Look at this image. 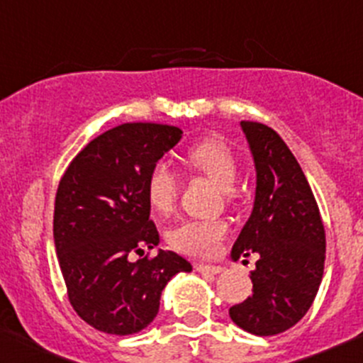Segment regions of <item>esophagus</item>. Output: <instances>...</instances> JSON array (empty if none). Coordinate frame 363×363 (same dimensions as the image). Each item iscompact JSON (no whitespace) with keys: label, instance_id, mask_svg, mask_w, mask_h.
I'll return each instance as SVG.
<instances>
[{"label":"esophagus","instance_id":"34e87169","mask_svg":"<svg viewBox=\"0 0 363 363\" xmlns=\"http://www.w3.org/2000/svg\"><path fill=\"white\" fill-rule=\"evenodd\" d=\"M196 270H199V272H202V274H211V276H216V274H221L223 270V267H219V265H207V263H196Z\"/></svg>","mask_w":363,"mask_h":363}]
</instances>
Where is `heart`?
I'll return each instance as SVG.
<instances>
[{"mask_svg":"<svg viewBox=\"0 0 363 363\" xmlns=\"http://www.w3.org/2000/svg\"><path fill=\"white\" fill-rule=\"evenodd\" d=\"M186 160L195 170L203 174L208 181L221 189H230L237 179V160L232 149L218 138L195 144ZM177 195V177L167 163L160 161L151 168L145 182V196L152 211L167 212L174 205ZM226 235V225L223 221H202L188 219L175 225L168 232L167 239L174 250L195 256H211L218 251L223 237Z\"/></svg>","mask_w":363,"mask_h":363,"instance_id":"obj_1","label":"heart"}]
</instances>
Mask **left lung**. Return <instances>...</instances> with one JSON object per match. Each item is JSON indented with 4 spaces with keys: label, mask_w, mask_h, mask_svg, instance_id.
Wrapping results in <instances>:
<instances>
[{
    "label": "left lung",
    "mask_w": 363,
    "mask_h": 363,
    "mask_svg": "<svg viewBox=\"0 0 363 363\" xmlns=\"http://www.w3.org/2000/svg\"><path fill=\"white\" fill-rule=\"evenodd\" d=\"M252 156V211L233 244V262L256 252L252 295L230 307L237 327L276 335L298 323L320 288L325 228L311 186L283 138L259 123L240 121Z\"/></svg>",
    "instance_id": "1"
}]
</instances>
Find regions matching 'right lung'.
<instances>
[{
    "label": "right lung",
    "instance_id": "1",
    "mask_svg": "<svg viewBox=\"0 0 363 363\" xmlns=\"http://www.w3.org/2000/svg\"><path fill=\"white\" fill-rule=\"evenodd\" d=\"M182 130L126 123L91 140L69 163L54 211V246L75 313L96 330L133 335L152 323L161 291L191 263L158 250L145 182L151 168L179 144Z\"/></svg>",
    "mask_w": 363,
    "mask_h": 363
}]
</instances>
